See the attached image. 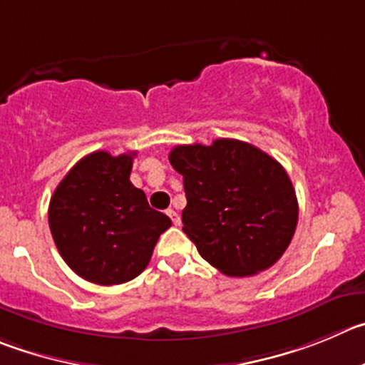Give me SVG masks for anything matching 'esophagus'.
Masks as SVG:
<instances>
[{"mask_svg":"<svg viewBox=\"0 0 365 365\" xmlns=\"http://www.w3.org/2000/svg\"><path fill=\"white\" fill-rule=\"evenodd\" d=\"M167 216L171 217V220H173V223H175V225H180V214L176 212V210L169 209V210H167Z\"/></svg>","mask_w":365,"mask_h":365,"instance_id":"34e87169","label":"esophagus"}]
</instances>
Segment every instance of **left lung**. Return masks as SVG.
<instances>
[{
	"mask_svg": "<svg viewBox=\"0 0 365 365\" xmlns=\"http://www.w3.org/2000/svg\"><path fill=\"white\" fill-rule=\"evenodd\" d=\"M169 162L183 176V232L200 255L230 277L277 263L295 234L299 205L284 167L247 142L176 145Z\"/></svg>",
	"mask_w": 365,
	"mask_h": 365,
	"instance_id": "8db88e82",
	"label": "left lung"
}]
</instances>
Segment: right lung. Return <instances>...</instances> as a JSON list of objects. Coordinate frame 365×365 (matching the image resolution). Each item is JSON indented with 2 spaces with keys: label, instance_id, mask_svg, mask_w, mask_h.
Returning a JSON list of instances; mask_svg holds the SVG:
<instances>
[{
  "label": "right lung",
  "instance_id": "right-lung-1",
  "mask_svg": "<svg viewBox=\"0 0 365 365\" xmlns=\"http://www.w3.org/2000/svg\"><path fill=\"white\" fill-rule=\"evenodd\" d=\"M135 155L84 156L50 200V232L61 257L95 284H122L140 275L160 234L171 227L129 180Z\"/></svg>",
  "mask_w": 365,
  "mask_h": 365
}]
</instances>
